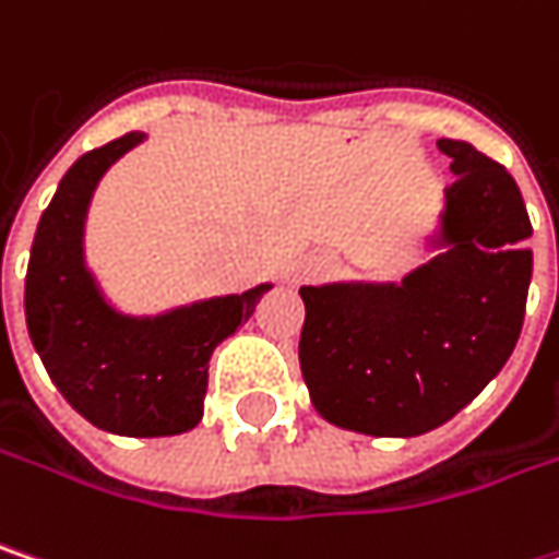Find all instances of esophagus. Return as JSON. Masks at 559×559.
<instances>
[{
  "instance_id": "1",
  "label": "esophagus",
  "mask_w": 559,
  "mask_h": 559,
  "mask_svg": "<svg viewBox=\"0 0 559 559\" xmlns=\"http://www.w3.org/2000/svg\"><path fill=\"white\" fill-rule=\"evenodd\" d=\"M332 269V259L325 255H304L287 269V284H307V281L322 278Z\"/></svg>"
}]
</instances>
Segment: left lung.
I'll return each mask as SVG.
<instances>
[{"mask_svg":"<svg viewBox=\"0 0 559 559\" xmlns=\"http://www.w3.org/2000/svg\"><path fill=\"white\" fill-rule=\"evenodd\" d=\"M459 180L402 281L300 287V370L322 420L367 437H420L503 370L532 284V221L507 167L440 139Z\"/></svg>","mask_w":559,"mask_h":559,"instance_id":"8db88e82","label":"left lung"}]
</instances>
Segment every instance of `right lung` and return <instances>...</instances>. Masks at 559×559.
<instances>
[{
	"instance_id": "1",
	"label": "right lung",
	"mask_w": 559,
	"mask_h": 559,
	"mask_svg": "<svg viewBox=\"0 0 559 559\" xmlns=\"http://www.w3.org/2000/svg\"><path fill=\"white\" fill-rule=\"evenodd\" d=\"M148 132H129L82 154L40 214L24 316L52 385L97 430L116 437H174L202 420L209 360L247 322L272 284L160 312H129L87 265L84 224L104 174Z\"/></svg>"
}]
</instances>
